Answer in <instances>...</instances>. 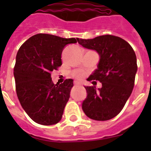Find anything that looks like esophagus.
Segmentation results:
<instances>
[{
	"label": "esophagus",
	"mask_w": 151,
	"mask_h": 151,
	"mask_svg": "<svg viewBox=\"0 0 151 151\" xmlns=\"http://www.w3.org/2000/svg\"><path fill=\"white\" fill-rule=\"evenodd\" d=\"M74 84L75 86H78V85H80V83H79L78 81H74Z\"/></svg>",
	"instance_id": "esophagus-1"
}]
</instances>
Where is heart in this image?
I'll list each match as a JSON object with an SVG mask.
<instances>
[{
  "instance_id": "1",
  "label": "heart",
  "mask_w": 151,
  "mask_h": 151,
  "mask_svg": "<svg viewBox=\"0 0 151 151\" xmlns=\"http://www.w3.org/2000/svg\"><path fill=\"white\" fill-rule=\"evenodd\" d=\"M74 75H75V77H77V78H82V77H83V74H80V73H75Z\"/></svg>"
}]
</instances>
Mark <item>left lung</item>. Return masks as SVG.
<instances>
[{
    "label": "left lung",
    "instance_id": "obj_1",
    "mask_svg": "<svg viewBox=\"0 0 151 151\" xmlns=\"http://www.w3.org/2000/svg\"><path fill=\"white\" fill-rule=\"evenodd\" d=\"M77 39L80 45L99 55L97 68L90 78L102 85L98 89L95 85L85 86L87 97L82 104L83 112L95 121L112 119L122 110L132 94L137 71L134 51L127 42L112 35Z\"/></svg>",
    "mask_w": 151,
    "mask_h": 151
}]
</instances>
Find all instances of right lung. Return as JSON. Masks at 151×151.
Returning <instances> with one entry per match:
<instances>
[{
	"label": "right lung",
	"instance_id": "obj_1",
	"mask_svg": "<svg viewBox=\"0 0 151 151\" xmlns=\"http://www.w3.org/2000/svg\"><path fill=\"white\" fill-rule=\"evenodd\" d=\"M74 38L39 33L29 38L16 56L14 76L21 106L34 122L50 126L61 120L73 80L53 84L51 72L61 66V53Z\"/></svg>",
	"mask_w": 151,
	"mask_h": 151
}]
</instances>
